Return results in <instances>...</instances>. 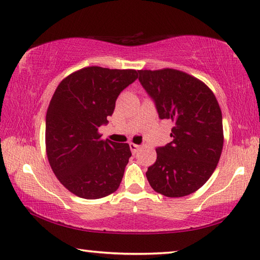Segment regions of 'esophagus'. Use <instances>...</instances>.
<instances>
[{"label": "esophagus", "mask_w": 260, "mask_h": 260, "mask_svg": "<svg viewBox=\"0 0 260 260\" xmlns=\"http://www.w3.org/2000/svg\"><path fill=\"white\" fill-rule=\"evenodd\" d=\"M129 148H131L132 153L134 154V153L138 152V151L140 150L141 146H140V145H138V144H134V143H129Z\"/></svg>", "instance_id": "obj_1"}]
</instances>
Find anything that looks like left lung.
<instances>
[{
  "label": "left lung",
  "instance_id": "8db88e82",
  "mask_svg": "<svg viewBox=\"0 0 260 260\" xmlns=\"http://www.w3.org/2000/svg\"><path fill=\"white\" fill-rule=\"evenodd\" d=\"M160 119L173 122L171 143L158 146L146 178L165 197L191 194L212 175L223 150V118L216 96L199 79L176 69L139 70Z\"/></svg>",
  "mask_w": 260,
  "mask_h": 260
}]
</instances>
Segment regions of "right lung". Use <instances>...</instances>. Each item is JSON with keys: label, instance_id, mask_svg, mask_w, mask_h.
Here are the masks:
<instances>
[{"label": "right lung", "instance_id": "1", "mask_svg": "<svg viewBox=\"0 0 260 260\" xmlns=\"http://www.w3.org/2000/svg\"><path fill=\"white\" fill-rule=\"evenodd\" d=\"M139 70L86 67L61 82L46 112L45 144L50 166L60 183L83 199H100L120 185L132 155L127 143L101 140L122 89Z\"/></svg>", "mask_w": 260, "mask_h": 260}]
</instances>
